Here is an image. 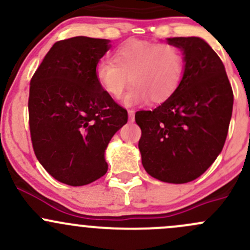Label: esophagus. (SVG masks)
<instances>
[{
	"label": "esophagus",
	"instance_id": "obj_1",
	"mask_svg": "<svg viewBox=\"0 0 250 250\" xmlns=\"http://www.w3.org/2000/svg\"><path fill=\"white\" fill-rule=\"evenodd\" d=\"M128 116H129V122H134V111L128 110Z\"/></svg>",
	"mask_w": 250,
	"mask_h": 250
}]
</instances>
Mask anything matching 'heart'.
Returning a JSON list of instances; mask_svg holds the SVG:
<instances>
[{
	"mask_svg": "<svg viewBox=\"0 0 250 250\" xmlns=\"http://www.w3.org/2000/svg\"><path fill=\"white\" fill-rule=\"evenodd\" d=\"M185 54L173 44L129 40L113 52V60L102 59L95 66V78L102 89L118 99L128 82L133 83L123 98L135 105L150 98L161 103L170 97L183 80Z\"/></svg>",
	"mask_w": 250,
	"mask_h": 250,
	"instance_id": "b5f03b06",
	"label": "heart"
}]
</instances>
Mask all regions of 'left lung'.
Listing matches in <instances>:
<instances>
[{"mask_svg": "<svg viewBox=\"0 0 250 250\" xmlns=\"http://www.w3.org/2000/svg\"><path fill=\"white\" fill-rule=\"evenodd\" d=\"M185 54V72L175 92L152 111H138L144 168L165 183L201 176L221 152L228 137L233 92L223 62L200 37H173Z\"/></svg>", "mask_w": 250, "mask_h": 250, "instance_id": "1", "label": "left lung"}]
</instances>
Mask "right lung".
Segmentation results:
<instances>
[{"instance_id":"right-lung-1","label":"right lung","mask_w":250,"mask_h":250,"mask_svg":"<svg viewBox=\"0 0 250 250\" xmlns=\"http://www.w3.org/2000/svg\"><path fill=\"white\" fill-rule=\"evenodd\" d=\"M109 48V40L84 36L55 42L30 82L35 155L66 185H88L105 175V148L128 121L127 110L95 78V66Z\"/></svg>"}]
</instances>
